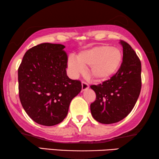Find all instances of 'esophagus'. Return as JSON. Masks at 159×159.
Returning a JSON list of instances; mask_svg holds the SVG:
<instances>
[{
  "label": "esophagus",
  "instance_id": "1",
  "mask_svg": "<svg viewBox=\"0 0 159 159\" xmlns=\"http://www.w3.org/2000/svg\"><path fill=\"white\" fill-rule=\"evenodd\" d=\"M88 88H89V84L87 83L86 82L82 81V90H85Z\"/></svg>",
  "mask_w": 159,
  "mask_h": 159
}]
</instances>
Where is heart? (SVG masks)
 <instances>
[{"instance_id":"b5f03b06","label":"heart","mask_w":159,"mask_h":159,"mask_svg":"<svg viewBox=\"0 0 159 159\" xmlns=\"http://www.w3.org/2000/svg\"><path fill=\"white\" fill-rule=\"evenodd\" d=\"M77 60L69 58V67L74 75L83 71V66H89V71L95 80L104 81L117 72L122 61L120 50L108 45H99L80 51Z\"/></svg>"}]
</instances>
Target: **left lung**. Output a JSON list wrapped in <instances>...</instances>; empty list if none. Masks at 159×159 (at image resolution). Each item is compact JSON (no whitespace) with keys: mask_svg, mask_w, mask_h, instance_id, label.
Segmentation results:
<instances>
[{"mask_svg":"<svg viewBox=\"0 0 159 159\" xmlns=\"http://www.w3.org/2000/svg\"><path fill=\"white\" fill-rule=\"evenodd\" d=\"M120 43L123 47L120 68L111 79L90 86L96 94L90 104L91 114L97 121L106 125L118 122L131 112L142 86L140 58L127 42Z\"/></svg>","mask_w":159,"mask_h":159,"instance_id":"left-lung-1","label":"left lung"}]
</instances>
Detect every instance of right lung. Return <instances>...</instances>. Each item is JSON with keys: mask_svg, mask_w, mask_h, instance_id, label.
<instances>
[{"mask_svg": "<svg viewBox=\"0 0 159 159\" xmlns=\"http://www.w3.org/2000/svg\"><path fill=\"white\" fill-rule=\"evenodd\" d=\"M61 44L41 43L28 50L18 69L22 107L36 123L53 126L68 114L71 100L82 90L80 80L66 75L68 56Z\"/></svg>", "mask_w": 159, "mask_h": 159, "instance_id": "1", "label": "right lung"}]
</instances>
